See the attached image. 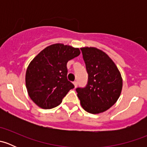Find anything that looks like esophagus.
Segmentation results:
<instances>
[{
    "label": "esophagus",
    "instance_id": "esophagus-1",
    "mask_svg": "<svg viewBox=\"0 0 147 147\" xmlns=\"http://www.w3.org/2000/svg\"><path fill=\"white\" fill-rule=\"evenodd\" d=\"M73 84H74V85H75V87H78V82H77V81H75V82H73Z\"/></svg>",
    "mask_w": 147,
    "mask_h": 147
}]
</instances>
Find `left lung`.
I'll use <instances>...</instances> for the list:
<instances>
[{
	"mask_svg": "<svg viewBox=\"0 0 147 147\" xmlns=\"http://www.w3.org/2000/svg\"><path fill=\"white\" fill-rule=\"evenodd\" d=\"M88 73L84 88L76 89L81 106L86 112L99 114L113 106L122 89V78L112 59L101 50L93 47H81Z\"/></svg>",
	"mask_w": 147,
	"mask_h": 147,
	"instance_id": "8db88e82",
	"label": "left lung"
}]
</instances>
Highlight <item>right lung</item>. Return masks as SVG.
I'll return each mask as SVG.
<instances>
[{"mask_svg": "<svg viewBox=\"0 0 147 147\" xmlns=\"http://www.w3.org/2000/svg\"><path fill=\"white\" fill-rule=\"evenodd\" d=\"M80 54L79 48L56 43L45 47L30 62L26 74V88L38 107L52 109L58 106L75 87L67 78V63Z\"/></svg>", "mask_w": 147, "mask_h": 147, "instance_id": "obj_1", "label": "right lung"}]
</instances>
